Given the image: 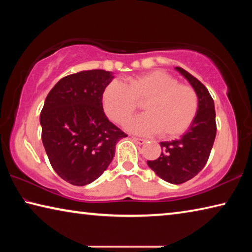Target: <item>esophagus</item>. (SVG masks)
Returning a JSON list of instances; mask_svg holds the SVG:
<instances>
[{"label": "esophagus", "mask_w": 252, "mask_h": 252, "mask_svg": "<svg viewBox=\"0 0 252 252\" xmlns=\"http://www.w3.org/2000/svg\"><path fill=\"white\" fill-rule=\"evenodd\" d=\"M132 139H133V141H135L136 143H139V144H144L147 142V140L141 139V138H136V136H132Z\"/></svg>", "instance_id": "1"}]
</instances>
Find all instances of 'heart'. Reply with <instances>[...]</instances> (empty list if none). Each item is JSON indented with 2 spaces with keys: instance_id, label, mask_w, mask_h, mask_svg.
Returning <instances> with one entry per match:
<instances>
[{
  "instance_id": "obj_1",
  "label": "heart",
  "mask_w": 252,
  "mask_h": 252,
  "mask_svg": "<svg viewBox=\"0 0 252 252\" xmlns=\"http://www.w3.org/2000/svg\"><path fill=\"white\" fill-rule=\"evenodd\" d=\"M147 113L126 125L139 134L159 132L162 138H178L192 125L199 97L190 85L163 71H151L127 79V85L113 80L102 93V105L111 120L125 125L142 103Z\"/></svg>"
}]
</instances>
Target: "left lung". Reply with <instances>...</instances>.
Here are the masks:
<instances>
[{"mask_svg":"<svg viewBox=\"0 0 252 252\" xmlns=\"http://www.w3.org/2000/svg\"><path fill=\"white\" fill-rule=\"evenodd\" d=\"M176 70L189 81L197 92V117L180 139L160 142V157L148 161V165L162 180L180 185L197 176L206 165L216 139L217 125L215 103L208 89L182 67L177 66Z\"/></svg>","mask_w":252,"mask_h":252,"instance_id":"8db88e82","label":"left lung"}]
</instances>
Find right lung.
Returning <instances> with one entry per match:
<instances>
[{"instance_id": "1", "label": "right lung", "mask_w": 252, "mask_h": 252, "mask_svg": "<svg viewBox=\"0 0 252 252\" xmlns=\"http://www.w3.org/2000/svg\"><path fill=\"white\" fill-rule=\"evenodd\" d=\"M114 76L89 70L66 75L54 85L41 111L42 142L63 180L85 186L103 173L119 140L127 134L106 118L102 93Z\"/></svg>"}]
</instances>
